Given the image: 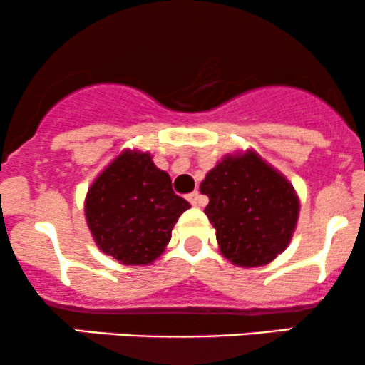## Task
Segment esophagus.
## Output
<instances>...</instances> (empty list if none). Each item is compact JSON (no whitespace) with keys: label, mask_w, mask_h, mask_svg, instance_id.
I'll use <instances>...</instances> for the list:
<instances>
[{"label":"esophagus","mask_w":365,"mask_h":365,"mask_svg":"<svg viewBox=\"0 0 365 365\" xmlns=\"http://www.w3.org/2000/svg\"><path fill=\"white\" fill-rule=\"evenodd\" d=\"M187 200L192 204V206H202V204H204V199L200 197V194L197 190L192 192V194H188Z\"/></svg>","instance_id":"34e87169"}]
</instances>
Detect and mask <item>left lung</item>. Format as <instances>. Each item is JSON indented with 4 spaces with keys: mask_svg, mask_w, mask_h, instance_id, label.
<instances>
[{
    "mask_svg": "<svg viewBox=\"0 0 365 365\" xmlns=\"http://www.w3.org/2000/svg\"><path fill=\"white\" fill-rule=\"evenodd\" d=\"M221 254L235 266L274 261L290 244L300 212L295 188L252 149L228 154L200 182Z\"/></svg>",
    "mask_w": 365,
    "mask_h": 365,
    "instance_id": "1",
    "label": "left lung"
}]
</instances>
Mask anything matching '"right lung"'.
<instances>
[{
    "label": "right lung",
    "instance_id": "right-lung-1",
    "mask_svg": "<svg viewBox=\"0 0 365 365\" xmlns=\"http://www.w3.org/2000/svg\"><path fill=\"white\" fill-rule=\"evenodd\" d=\"M188 207L171 188L170 175L135 149H125L96 177L83 206L96 245L125 266L156 261Z\"/></svg>",
    "mask_w": 365,
    "mask_h": 365
}]
</instances>
